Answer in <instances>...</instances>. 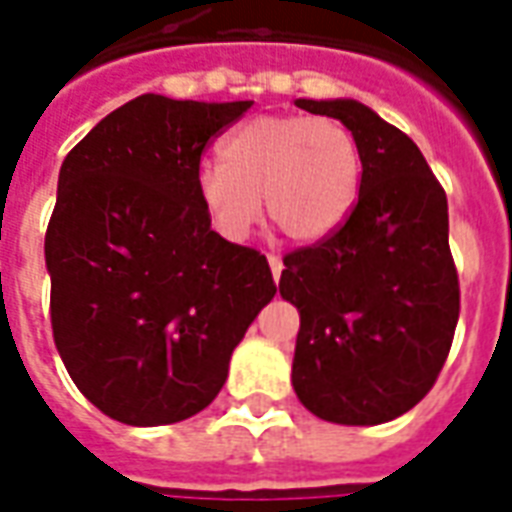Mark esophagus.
<instances>
[{
    "label": "esophagus",
    "mask_w": 512,
    "mask_h": 512,
    "mask_svg": "<svg viewBox=\"0 0 512 512\" xmlns=\"http://www.w3.org/2000/svg\"><path fill=\"white\" fill-rule=\"evenodd\" d=\"M268 266H271V274H274V279H277V282H279V277H282V271H285V266H282V257L268 255Z\"/></svg>",
    "instance_id": "1"
}]
</instances>
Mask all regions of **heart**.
<instances>
[{"instance_id": "obj_1", "label": "heart", "mask_w": 512, "mask_h": 512, "mask_svg": "<svg viewBox=\"0 0 512 512\" xmlns=\"http://www.w3.org/2000/svg\"><path fill=\"white\" fill-rule=\"evenodd\" d=\"M222 161H202L197 197L211 224L244 241L260 197L279 233L296 244L323 241L348 219L362 186V153L337 120L260 115L219 142Z\"/></svg>"}]
</instances>
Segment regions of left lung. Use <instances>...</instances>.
<instances>
[{"label": "left lung", "mask_w": 512, "mask_h": 512, "mask_svg": "<svg viewBox=\"0 0 512 512\" xmlns=\"http://www.w3.org/2000/svg\"><path fill=\"white\" fill-rule=\"evenodd\" d=\"M299 109L340 120L362 153L354 211L285 255L282 299L299 310L293 389L337 425H381L428 395L461 312L447 194L419 147L354 98Z\"/></svg>", "instance_id": "8db88e82"}]
</instances>
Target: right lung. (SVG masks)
I'll use <instances>...</instances> for the list:
<instances>
[{"label": "right lung", "mask_w": 512, "mask_h": 512, "mask_svg": "<svg viewBox=\"0 0 512 512\" xmlns=\"http://www.w3.org/2000/svg\"><path fill=\"white\" fill-rule=\"evenodd\" d=\"M249 106L139 95L62 161L51 329L73 384L117 422L172 425L211 406L277 293L266 255L211 230L194 186L205 145Z\"/></svg>", "instance_id": "1"}]
</instances>
